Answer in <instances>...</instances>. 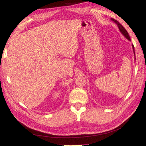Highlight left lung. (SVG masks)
<instances>
[{"instance_id": "obj_1", "label": "left lung", "mask_w": 146, "mask_h": 146, "mask_svg": "<svg viewBox=\"0 0 146 146\" xmlns=\"http://www.w3.org/2000/svg\"><path fill=\"white\" fill-rule=\"evenodd\" d=\"M111 21L113 22H114L115 24L117 25V27H118V29L119 30V31L121 32V33L123 34V35L125 37L126 39H127L129 41H131V38H130V36H129L128 32H127V31L125 29V28L122 26V25L120 24V23L117 21L115 20L114 19H111ZM133 52H134V54H135V60H136V58H135V48H134V45H133Z\"/></svg>"}]
</instances>
